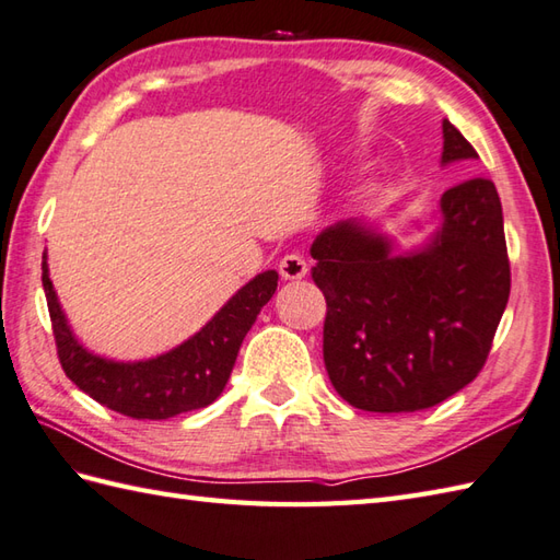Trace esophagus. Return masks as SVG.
Masks as SVG:
<instances>
[{
	"label": "esophagus",
	"mask_w": 560,
	"mask_h": 560,
	"mask_svg": "<svg viewBox=\"0 0 560 560\" xmlns=\"http://www.w3.org/2000/svg\"><path fill=\"white\" fill-rule=\"evenodd\" d=\"M279 271H281V277L289 279V281L303 279L305 273H307V261H305V257L301 253H289V255L281 257Z\"/></svg>",
	"instance_id": "34e87169"
}]
</instances>
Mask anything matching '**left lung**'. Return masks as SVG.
I'll return each mask as SVG.
<instances>
[{"instance_id":"8db88e82","label":"left lung","mask_w":560,"mask_h":560,"mask_svg":"<svg viewBox=\"0 0 560 560\" xmlns=\"http://www.w3.org/2000/svg\"><path fill=\"white\" fill-rule=\"evenodd\" d=\"M443 137V163L479 156L447 120ZM440 209L443 231L409 257L359 223L331 225L311 247L327 301L325 368L355 409H431L489 359L510 295L501 197L489 177H469Z\"/></svg>"}]
</instances>
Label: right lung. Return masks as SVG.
<instances>
[{"label":"right lung","instance_id":"obj_1","mask_svg":"<svg viewBox=\"0 0 560 560\" xmlns=\"http://www.w3.org/2000/svg\"><path fill=\"white\" fill-rule=\"evenodd\" d=\"M277 271H261L221 307L205 329L171 353L139 363H115L89 353L71 335L47 277V261H43V289L62 371L91 399L139 421H161L209 407L221 395L241 343L277 291Z\"/></svg>","mask_w":560,"mask_h":560}]
</instances>
